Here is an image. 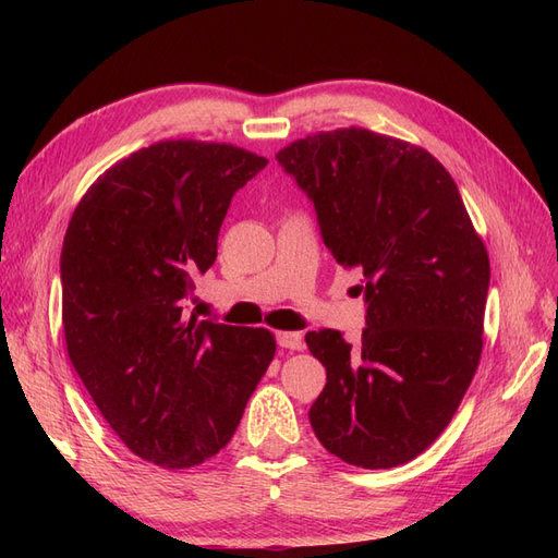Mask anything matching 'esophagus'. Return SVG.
Returning a JSON list of instances; mask_svg holds the SVG:
<instances>
[{
    "label": "esophagus",
    "mask_w": 558,
    "mask_h": 558,
    "mask_svg": "<svg viewBox=\"0 0 558 558\" xmlns=\"http://www.w3.org/2000/svg\"><path fill=\"white\" fill-rule=\"evenodd\" d=\"M277 344L283 349H291V351L305 349V340H302L300 332H277Z\"/></svg>",
    "instance_id": "obj_1"
}]
</instances>
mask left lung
Here are the masks:
<instances>
[{"label": "left lung", "instance_id": "1", "mask_svg": "<svg viewBox=\"0 0 558 558\" xmlns=\"http://www.w3.org/2000/svg\"><path fill=\"white\" fill-rule=\"evenodd\" d=\"M277 162L316 209L332 258L359 267L365 330L307 332L326 386L312 428L337 459L396 468L451 421L482 356L486 248L459 189L428 150L363 128L318 132Z\"/></svg>", "mask_w": 558, "mask_h": 558}]
</instances>
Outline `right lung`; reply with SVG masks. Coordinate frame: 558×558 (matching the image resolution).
<instances>
[{"mask_svg":"<svg viewBox=\"0 0 558 558\" xmlns=\"http://www.w3.org/2000/svg\"><path fill=\"white\" fill-rule=\"evenodd\" d=\"M267 165L193 140L134 150L81 197L60 256L66 353L140 459L181 470L221 451L275 359L265 328L185 316L232 195Z\"/></svg>","mask_w":558,"mask_h":558,"instance_id":"1","label":"right lung"}]
</instances>
